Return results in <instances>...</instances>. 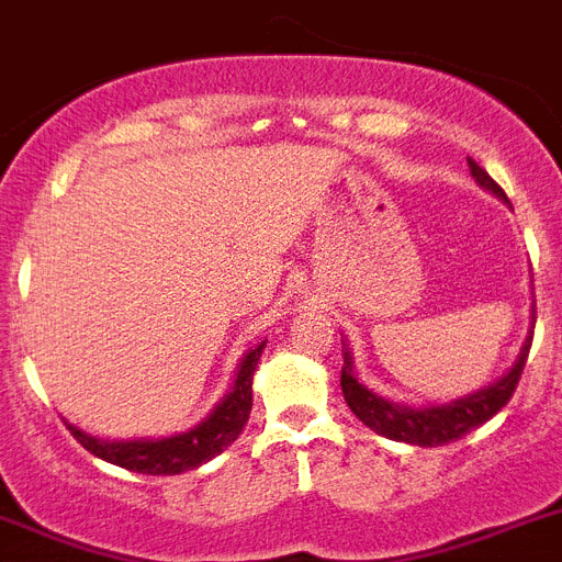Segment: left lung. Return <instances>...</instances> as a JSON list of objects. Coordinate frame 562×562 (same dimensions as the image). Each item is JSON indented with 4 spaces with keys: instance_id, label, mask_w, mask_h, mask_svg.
Listing matches in <instances>:
<instances>
[{
    "instance_id": "8db88e82",
    "label": "left lung",
    "mask_w": 562,
    "mask_h": 562,
    "mask_svg": "<svg viewBox=\"0 0 562 562\" xmlns=\"http://www.w3.org/2000/svg\"><path fill=\"white\" fill-rule=\"evenodd\" d=\"M469 171L471 177L477 179L485 191L497 193L499 200H506V191L494 182L485 168H480L474 159L469 157ZM531 337L526 339L520 357L514 362V369L508 371L503 380H497L488 389L477 391V394H469V397L457 400L451 405H434V408H408V405H394L389 400L371 394L366 385L357 383V376L351 371V357L346 353V366H342V376H339V385H342V394H346V403L351 405V412L371 428V431L383 434L389 440L397 442H412V446H446V442H454L460 437H465L469 431L480 428L485 419H492L494 414L503 408V405L512 400V394L517 391L520 383L522 369H526V360H529Z\"/></svg>"
}]
</instances>
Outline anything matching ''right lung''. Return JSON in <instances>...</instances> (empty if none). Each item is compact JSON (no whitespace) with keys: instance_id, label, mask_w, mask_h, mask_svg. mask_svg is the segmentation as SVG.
Segmentation results:
<instances>
[{"instance_id":"add662e5","label":"right lung","mask_w":562,"mask_h":562,"mask_svg":"<svg viewBox=\"0 0 562 562\" xmlns=\"http://www.w3.org/2000/svg\"><path fill=\"white\" fill-rule=\"evenodd\" d=\"M259 342L257 348L245 353L243 366L237 371L234 389L228 391V397L216 405L214 414L209 419H202L200 426L191 428L186 434L168 437V440H134V442H105L93 440L79 428L68 426L70 434L82 442L85 449L93 457L105 460V463L122 465V469L136 471V474H182L188 469L209 463L211 457L225 451L231 442L237 440L239 431L248 423L251 414V380L254 369H257L259 353H262Z\"/></svg>"}]
</instances>
